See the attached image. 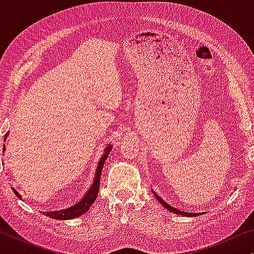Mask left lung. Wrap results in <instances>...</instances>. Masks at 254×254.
<instances>
[{"label": "left lung", "instance_id": "obj_1", "mask_svg": "<svg viewBox=\"0 0 254 254\" xmlns=\"http://www.w3.org/2000/svg\"><path fill=\"white\" fill-rule=\"evenodd\" d=\"M155 195H156V194H155ZM156 197H157V200L159 201V202H161V203L163 204V206H164V207L166 208V209L171 211V213L179 214V215H184V216H190V217H192V216H195V215H196L195 213H184V211H180V210H178V209H176V208H173V207L170 206V204H168L166 202H164V201H163V200L161 199V197H159L158 195H156Z\"/></svg>", "mask_w": 254, "mask_h": 254}]
</instances>
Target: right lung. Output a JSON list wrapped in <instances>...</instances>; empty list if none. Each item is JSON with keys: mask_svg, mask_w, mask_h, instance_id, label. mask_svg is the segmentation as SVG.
Instances as JSON below:
<instances>
[{"mask_svg": "<svg viewBox=\"0 0 254 254\" xmlns=\"http://www.w3.org/2000/svg\"><path fill=\"white\" fill-rule=\"evenodd\" d=\"M9 133L5 134V137L8 136ZM111 148L112 147H107L105 150V154L102 156L100 161L98 163V168H97L96 171V177L93 179V184L92 186L90 187V190L86 192V194L84 195V197L70 208H65V209L62 210H55V211H45V215L46 216H50L52 218H55V220H71V218H76L78 216H81L84 213H86L90 209V206L95 202L97 195H98L99 192V183H100V176H102V171H103V166L104 163L109 157V154L111 152ZM3 150H5L4 147H3ZM15 194L18 197H20V195L15 190Z\"/></svg>", "mask_w": 254, "mask_h": 254, "instance_id": "add662e5", "label": "right lung"}]
</instances>
